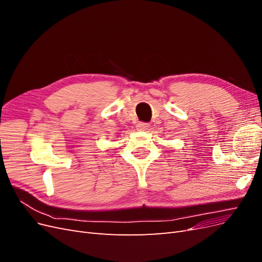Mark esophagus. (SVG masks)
<instances>
[{
    "mask_svg": "<svg viewBox=\"0 0 262 262\" xmlns=\"http://www.w3.org/2000/svg\"><path fill=\"white\" fill-rule=\"evenodd\" d=\"M137 128H138V130H140V131L148 130L149 123H147V122H139V123L137 124Z\"/></svg>",
    "mask_w": 262,
    "mask_h": 262,
    "instance_id": "obj_1",
    "label": "esophagus"
}]
</instances>
